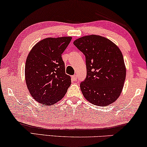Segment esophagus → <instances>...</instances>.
<instances>
[{"instance_id":"esophagus-1","label":"esophagus","mask_w":147,"mask_h":147,"mask_svg":"<svg viewBox=\"0 0 147 147\" xmlns=\"http://www.w3.org/2000/svg\"><path fill=\"white\" fill-rule=\"evenodd\" d=\"M71 78H72V80H73V81H76V80H77V76L76 75L72 76Z\"/></svg>"}]
</instances>
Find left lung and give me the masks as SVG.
<instances>
[{
    "instance_id": "obj_1",
    "label": "left lung",
    "mask_w": 147,
    "mask_h": 147,
    "mask_svg": "<svg viewBox=\"0 0 147 147\" xmlns=\"http://www.w3.org/2000/svg\"><path fill=\"white\" fill-rule=\"evenodd\" d=\"M86 56L87 76L80 84L90 103L106 106L118 99L126 79V66L119 47L100 35L84 36L74 42Z\"/></svg>"
}]
</instances>
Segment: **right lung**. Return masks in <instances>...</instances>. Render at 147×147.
<instances>
[{"label":"right lung","mask_w":147,"mask_h":147,"mask_svg":"<svg viewBox=\"0 0 147 147\" xmlns=\"http://www.w3.org/2000/svg\"><path fill=\"white\" fill-rule=\"evenodd\" d=\"M71 37H48L33 46L25 63L27 87L36 101L45 106L57 103L64 97L71 85V77L65 74L61 54Z\"/></svg>","instance_id":"obj_1"}]
</instances>
